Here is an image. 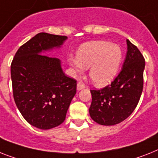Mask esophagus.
I'll list each match as a JSON object with an SVG mask.
<instances>
[{
    "label": "esophagus",
    "instance_id": "1",
    "mask_svg": "<svg viewBox=\"0 0 158 158\" xmlns=\"http://www.w3.org/2000/svg\"><path fill=\"white\" fill-rule=\"evenodd\" d=\"M84 88H85V84L81 81H79L77 82V89L78 90H81V89H84Z\"/></svg>",
    "mask_w": 158,
    "mask_h": 158
}]
</instances>
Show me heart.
I'll return each mask as SVG.
<instances>
[{
  "instance_id": "obj_1",
  "label": "heart",
  "mask_w": 158,
  "mask_h": 158,
  "mask_svg": "<svg viewBox=\"0 0 158 158\" xmlns=\"http://www.w3.org/2000/svg\"><path fill=\"white\" fill-rule=\"evenodd\" d=\"M122 60V51L118 44L106 41H93L83 44L77 52V59L69 62L77 73L89 68V77L95 85L103 86L114 80Z\"/></svg>"
}]
</instances>
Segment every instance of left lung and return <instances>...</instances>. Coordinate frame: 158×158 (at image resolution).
Instances as JSON below:
<instances>
[{
	"instance_id": "8db88e82",
	"label": "left lung",
	"mask_w": 158,
	"mask_h": 158,
	"mask_svg": "<svg viewBox=\"0 0 158 158\" xmlns=\"http://www.w3.org/2000/svg\"><path fill=\"white\" fill-rule=\"evenodd\" d=\"M127 44V56L118 76L106 86L90 90L89 114L98 124L110 126L121 123L133 112L140 101L145 61L137 47L128 40Z\"/></svg>"
}]
</instances>
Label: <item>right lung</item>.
Returning <instances> with one entry per match:
<instances>
[{
    "instance_id": "right-lung-1",
    "label": "right lung",
    "mask_w": 158,
    "mask_h": 158,
    "mask_svg": "<svg viewBox=\"0 0 158 158\" xmlns=\"http://www.w3.org/2000/svg\"><path fill=\"white\" fill-rule=\"evenodd\" d=\"M63 35L39 33L18 48L11 63L13 95L26 120L40 129H50L63 123L73 98L77 81L61 69L58 58L40 54L60 47Z\"/></svg>"
}]
</instances>
